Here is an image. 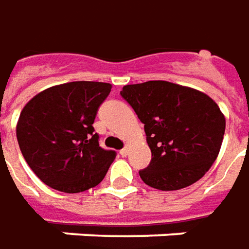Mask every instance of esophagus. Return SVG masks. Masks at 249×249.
Listing matches in <instances>:
<instances>
[{"label": "esophagus", "instance_id": "34e87169", "mask_svg": "<svg viewBox=\"0 0 249 249\" xmlns=\"http://www.w3.org/2000/svg\"><path fill=\"white\" fill-rule=\"evenodd\" d=\"M128 151H129V148H128V147H124V148L120 151V154H121L123 157H126V155H128Z\"/></svg>", "mask_w": 249, "mask_h": 249}]
</instances>
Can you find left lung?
<instances>
[{
	"label": "left lung",
	"instance_id": "8db88e82",
	"mask_svg": "<svg viewBox=\"0 0 249 249\" xmlns=\"http://www.w3.org/2000/svg\"><path fill=\"white\" fill-rule=\"evenodd\" d=\"M144 124L151 150L140 170L147 185L177 191L192 185L217 160L225 135V116L207 94L165 80L128 84L120 92Z\"/></svg>",
	"mask_w": 249,
	"mask_h": 249
}]
</instances>
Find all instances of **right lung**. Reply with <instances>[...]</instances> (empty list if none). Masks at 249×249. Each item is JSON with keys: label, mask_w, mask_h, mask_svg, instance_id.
<instances>
[{"label": "right lung", "mask_w": 249, "mask_h": 249, "mask_svg": "<svg viewBox=\"0 0 249 249\" xmlns=\"http://www.w3.org/2000/svg\"><path fill=\"white\" fill-rule=\"evenodd\" d=\"M110 89L109 83H64L40 91L23 107L16 125L20 151L50 188L79 194L106 176L116 153L99 147L92 124Z\"/></svg>", "instance_id": "add662e5"}]
</instances>
